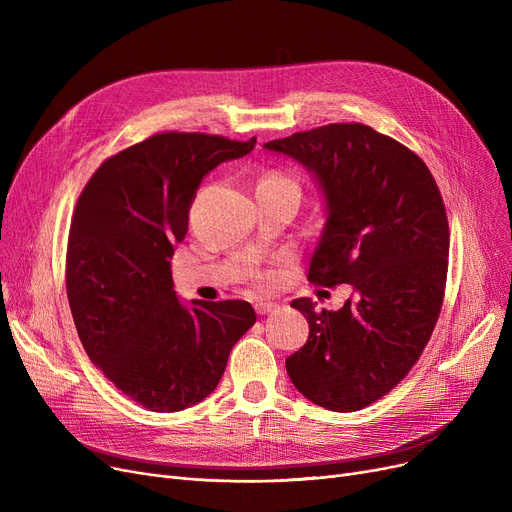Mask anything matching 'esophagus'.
Returning <instances> with one entry per match:
<instances>
[{
	"label": "esophagus",
	"mask_w": 512,
	"mask_h": 512,
	"mask_svg": "<svg viewBox=\"0 0 512 512\" xmlns=\"http://www.w3.org/2000/svg\"><path fill=\"white\" fill-rule=\"evenodd\" d=\"M276 307H278L276 303H267V301H259V303H255V311H257V315L270 313V311H274Z\"/></svg>",
	"instance_id": "obj_1"
}]
</instances>
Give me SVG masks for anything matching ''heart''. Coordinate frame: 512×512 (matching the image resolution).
Instances as JSON below:
<instances>
[{"mask_svg":"<svg viewBox=\"0 0 512 512\" xmlns=\"http://www.w3.org/2000/svg\"><path fill=\"white\" fill-rule=\"evenodd\" d=\"M265 186H294V188H299L297 184H294L292 178H288L282 172H267V174H263L259 178V182H257V188H265ZM255 280H257L259 286H265L267 282H270V276H267V274H257Z\"/></svg>","mask_w":512,"mask_h":512,"instance_id":"obj_1","label":"heart"}]
</instances>
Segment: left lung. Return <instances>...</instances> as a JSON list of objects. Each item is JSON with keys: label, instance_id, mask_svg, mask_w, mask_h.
<instances>
[{"label": "left lung", "instance_id": "left-lung-1", "mask_svg": "<svg viewBox=\"0 0 512 512\" xmlns=\"http://www.w3.org/2000/svg\"><path fill=\"white\" fill-rule=\"evenodd\" d=\"M263 147L297 159L324 193L328 218L309 282L355 288L338 311L292 301L309 338L286 371L315 405L359 411L405 378L440 317L450 249L440 188L417 153L359 122Z\"/></svg>", "mask_w": 512, "mask_h": 512}]
</instances>
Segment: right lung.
<instances>
[{
	"label": "right lung",
	"mask_w": 512,
	"mask_h": 512,
	"mask_svg": "<svg viewBox=\"0 0 512 512\" xmlns=\"http://www.w3.org/2000/svg\"><path fill=\"white\" fill-rule=\"evenodd\" d=\"M255 143L153 134L107 157L78 197L66 251L74 326L105 378L149 411L176 413L209 396L257 319L247 301L182 305L170 270L203 176Z\"/></svg>",
	"instance_id": "1"
}]
</instances>
